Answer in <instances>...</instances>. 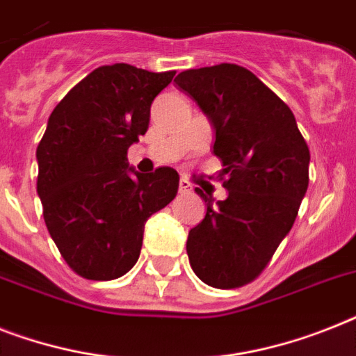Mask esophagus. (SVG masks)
Returning a JSON list of instances; mask_svg holds the SVG:
<instances>
[{
    "mask_svg": "<svg viewBox=\"0 0 356 356\" xmlns=\"http://www.w3.org/2000/svg\"><path fill=\"white\" fill-rule=\"evenodd\" d=\"M193 188H192V184L188 183L186 179H181V181H179V192L181 193H190L192 192Z\"/></svg>",
    "mask_w": 356,
    "mask_h": 356,
    "instance_id": "34e87169",
    "label": "esophagus"
}]
</instances>
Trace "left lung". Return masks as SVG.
I'll return each mask as SVG.
<instances>
[{
  "mask_svg": "<svg viewBox=\"0 0 356 356\" xmlns=\"http://www.w3.org/2000/svg\"><path fill=\"white\" fill-rule=\"evenodd\" d=\"M216 133L227 199L207 203V216L188 232L193 273L210 287L252 282L293 228L309 186L307 143L282 98L236 63L188 69L175 78Z\"/></svg>",
  "mask_w": 356,
  "mask_h": 356,
  "instance_id": "obj_1",
  "label": "left lung"
}]
</instances>
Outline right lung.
Masks as SVG:
<instances>
[{
  "label": "right lung",
  "mask_w": 356,
  "mask_h": 356,
  "mask_svg": "<svg viewBox=\"0 0 356 356\" xmlns=\"http://www.w3.org/2000/svg\"><path fill=\"white\" fill-rule=\"evenodd\" d=\"M175 71L129 63L95 69L49 117L38 144V195L62 258L82 278H120L137 263L144 225L175 197L173 168L138 173L128 148L149 124V108Z\"/></svg>",
  "instance_id": "obj_1"
}]
</instances>
